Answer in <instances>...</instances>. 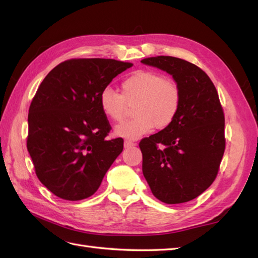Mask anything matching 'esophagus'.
I'll use <instances>...</instances> for the list:
<instances>
[{
    "label": "esophagus",
    "instance_id": "esophagus-1",
    "mask_svg": "<svg viewBox=\"0 0 258 258\" xmlns=\"http://www.w3.org/2000/svg\"><path fill=\"white\" fill-rule=\"evenodd\" d=\"M136 144L135 143H133V142H131V141H125L124 142V147L125 149H128V147H132V146H135Z\"/></svg>",
    "mask_w": 258,
    "mask_h": 258
}]
</instances>
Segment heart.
I'll return each mask as SVG.
<instances>
[{"mask_svg":"<svg viewBox=\"0 0 258 258\" xmlns=\"http://www.w3.org/2000/svg\"><path fill=\"white\" fill-rule=\"evenodd\" d=\"M119 94L106 87L98 97L102 113L113 122H120L127 106L134 105L135 117L114 128V134L118 138L138 140L154 127H168L177 116L182 102L179 86L161 73L136 71L122 82Z\"/></svg>","mask_w":258,"mask_h":258,"instance_id":"heart-1","label":"heart"}]
</instances>
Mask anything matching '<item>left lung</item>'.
I'll return each mask as SVG.
<instances>
[{"instance_id": "8db88e82", "label": "left lung", "mask_w": 258, "mask_h": 258, "mask_svg": "<svg viewBox=\"0 0 258 258\" xmlns=\"http://www.w3.org/2000/svg\"><path fill=\"white\" fill-rule=\"evenodd\" d=\"M173 76L182 102L168 127L140 142L143 175L157 200L180 204L215 179L225 151V118L217 91L199 67L173 56L141 61Z\"/></svg>"}]
</instances>
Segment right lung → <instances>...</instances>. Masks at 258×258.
<instances>
[{
  "label": "right lung",
  "mask_w": 258,
  "mask_h": 258,
  "mask_svg": "<svg viewBox=\"0 0 258 258\" xmlns=\"http://www.w3.org/2000/svg\"><path fill=\"white\" fill-rule=\"evenodd\" d=\"M132 63L73 58L43 80L29 109L27 151L36 176L67 201L87 199L123 151V140H106L111 125L98 97Z\"/></svg>",
  "instance_id": "obj_1"
}]
</instances>
